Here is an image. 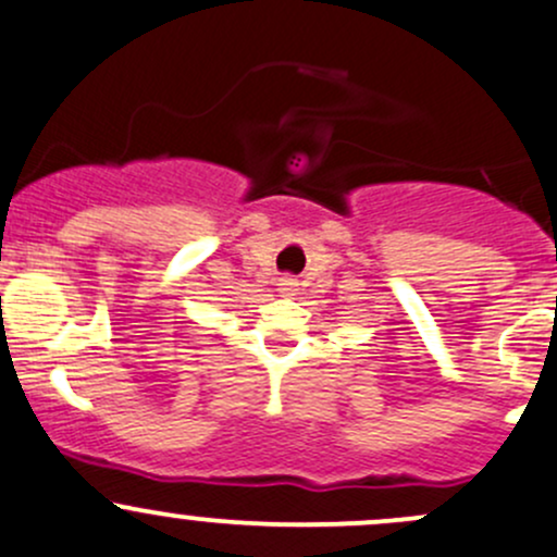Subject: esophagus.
Listing matches in <instances>:
<instances>
[{"instance_id":"obj_1","label":"esophagus","mask_w":557,"mask_h":557,"mask_svg":"<svg viewBox=\"0 0 557 557\" xmlns=\"http://www.w3.org/2000/svg\"><path fill=\"white\" fill-rule=\"evenodd\" d=\"M280 293H283V296H296V290H298V285H296V280H290V277H283L280 280Z\"/></svg>"}]
</instances>
